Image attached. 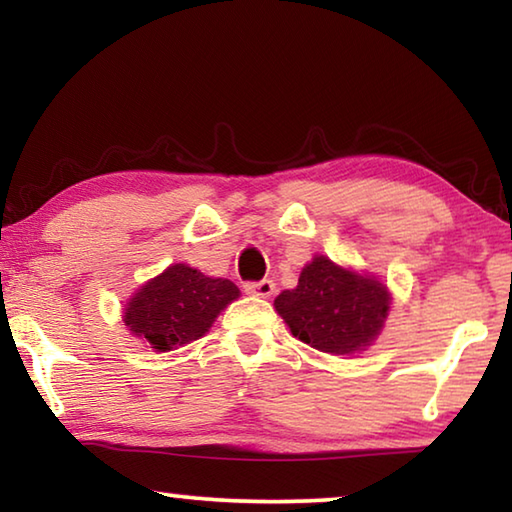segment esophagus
Here are the masks:
<instances>
[{"instance_id": "esophagus-1", "label": "esophagus", "mask_w": 512, "mask_h": 512, "mask_svg": "<svg viewBox=\"0 0 512 512\" xmlns=\"http://www.w3.org/2000/svg\"><path fill=\"white\" fill-rule=\"evenodd\" d=\"M244 291L248 296H257V298H268L273 296L275 291V284L273 280H259V282H246L244 284Z\"/></svg>"}]
</instances>
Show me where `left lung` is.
Returning <instances> with one entry per match:
<instances>
[{"label":"left lung","instance_id":"1","mask_svg":"<svg viewBox=\"0 0 512 512\" xmlns=\"http://www.w3.org/2000/svg\"><path fill=\"white\" fill-rule=\"evenodd\" d=\"M275 311L291 334L311 348L354 354L379 336L391 311V293L377 277L316 255L302 268L298 287L275 298Z\"/></svg>","mask_w":512,"mask_h":512}]
</instances>
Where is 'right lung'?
I'll return each mask as SVG.
<instances>
[{"label": "right lung", "instance_id": "1", "mask_svg": "<svg viewBox=\"0 0 512 512\" xmlns=\"http://www.w3.org/2000/svg\"><path fill=\"white\" fill-rule=\"evenodd\" d=\"M237 298L235 282L173 264L126 302L124 323L153 350L169 352L210 332L216 316Z\"/></svg>", "mask_w": 512, "mask_h": 512}]
</instances>
